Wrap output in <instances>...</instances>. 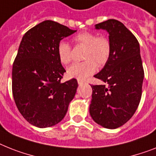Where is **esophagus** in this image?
<instances>
[{
	"instance_id": "obj_1",
	"label": "esophagus",
	"mask_w": 156,
	"mask_h": 156,
	"mask_svg": "<svg viewBox=\"0 0 156 156\" xmlns=\"http://www.w3.org/2000/svg\"><path fill=\"white\" fill-rule=\"evenodd\" d=\"M78 83H79V85H81V84H83V83H85V82L83 80H78Z\"/></svg>"
}]
</instances>
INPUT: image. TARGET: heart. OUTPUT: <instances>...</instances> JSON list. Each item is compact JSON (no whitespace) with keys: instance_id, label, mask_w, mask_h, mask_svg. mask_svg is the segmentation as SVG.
I'll return each mask as SVG.
<instances>
[{"instance_id":"1","label":"heart","mask_w":156,"mask_h":156,"mask_svg":"<svg viewBox=\"0 0 156 156\" xmlns=\"http://www.w3.org/2000/svg\"><path fill=\"white\" fill-rule=\"evenodd\" d=\"M77 46L85 47L83 51V62L72 64L67 70V74L71 78L83 80L93 74L96 65L103 67L108 63L112 52L111 42L106 37L98 36L95 33L82 32L73 38ZM57 55L63 64L72 61V47L66 41H60L57 44Z\"/></svg>"}]
</instances>
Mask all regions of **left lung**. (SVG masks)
<instances>
[{
    "label": "left lung",
    "mask_w": 156,
    "mask_h": 156,
    "mask_svg": "<svg viewBox=\"0 0 156 156\" xmlns=\"http://www.w3.org/2000/svg\"><path fill=\"white\" fill-rule=\"evenodd\" d=\"M109 33L112 52L94 76L105 84L92 85L90 115L96 123L115 129L127 123L140 104L144 71L136 37L122 22L110 19L96 25Z\"/></svg>",
    "instance_id": "obj_1"
}]
</instances>
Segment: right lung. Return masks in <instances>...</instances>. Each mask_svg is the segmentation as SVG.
I'll use <instances>...</instances> for the list:
<instances>
[{"label": "right lung", "mask_w": 156, "mask_h": 156, "mask_svg": "<svg viewBox=\"0 0 156 156\" xmlns=\"http://www.w3.org/2000/svg\"><path fill=\"white\" fill-rule=\"evenodd\" d=\"M76 30L44 20L25 33L12 71V90L20 114L37 127L56 125L66 115L75 96L77 80L61 83L66 72L57 55V44Z\"/></svg>", "instance_id": "add662e5"}]
</instances>
